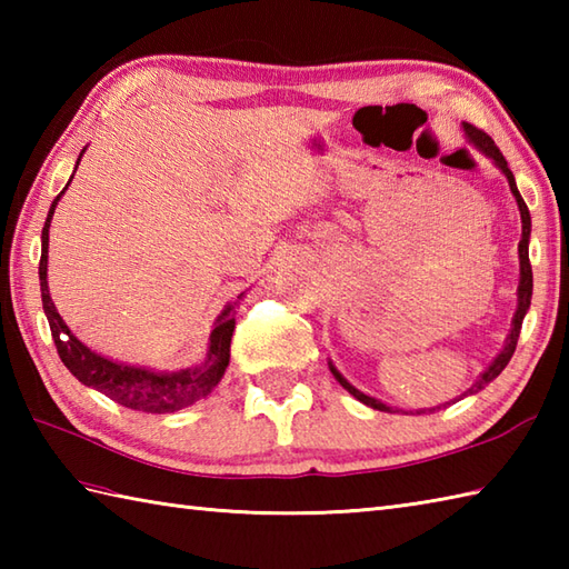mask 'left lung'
I'll return each instance as SVG.
<instances>
[{"label":"left lung","mask_w":569,"mask_h":569,"mask_svg":"<svg viewBox=\"0 0 569 569\" xmlns=\"http://www.w3.org/2000/svg\"><path fill=\"white\" fill-rule=\"evenodd\" d=\"M462 131H465V137H467V141L471 143V147H475L481 156H487V159L499 168V171L506 176V180H509V188H511V192H513V198H516V204H518V212H521V241H518V263H521V278H518V291H516V296H518V306H516V312H513V320H511V330H509V335H506V342H503V349L501 352L491 359V365L479 373V379L469 386V389L459 396V398H455V401H462L465 396H471V393H477V391H481L485 389L487 383H491L493 379L499 377V373L506 369V365H509L511 361V357H513V352H516V342H518V335H521V325H523V318H526V312H528V308H530V298H533V271H530V259H528V241H530V212H528V204L523 202V198H521V192H518V188H516V178H513V173H511V168H509V163H506V159H503V153L499 151V147L497 143L491 141V137H487L485 131H479L477 127H471V124H467V122H462ZM330 365V371H332V377L340 381L345 389L352 393L357 401H361L365 406H369V408H373V410H386V413H393V408L391 406H386L383 401H379V398H373V396H367L365 391H359V389H355L352 383H349L340 371H337V367L332 365V361H328ZM455 401H450V403H455ZM447 403V406H450ZM435 408H440V406H435ZM435 408H428V410H435ZM426 408H420V410H416V413L420 416V413H428Z\"/></svg>","instance_id":"8db88e82"}]
</instances>
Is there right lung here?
<instances>
[{"label": "right lung", "mask_w": 569, "mask_h": 569, "mask_svg": "<svg viewBox=\"0 0 569 569\" xmlns=\"http://www.w3.org/2000/svg\"><path fill=\"white\" fill-rule=\"evenodd\" d=\"M84 153V149H82ZM80 153V159H82ZM78 159V163H80ZM78 171V166H76ZM76 176V173H72ZM70 176V180H72ZM68 180V186H70ZM68 186L60 190V196L53 200L51 210H48L43 232H41V263H39V281H41V300H43V312L51 325V335L58 349V357L68 371L76 377L80 383L90 386V389L104 393L112 398L119 406L139 410V413H176L180 408H188L200 398L210 396L217 383L222 381L224 369L229 365V345H232V332H234V306L227 303L224 310L217 316L210 342H208V355L196 367L178 369V371H156L147 367H134L124 365V361H114L104 355H98L84 342H80L76 335L70 332L63 318L58 316V310L48 293V229H51V220L56 212L58 200L63 198ZM244 296L239 293L237 300Z\"/></svg>", "instance_id": "add662e5"}]
</instances>
